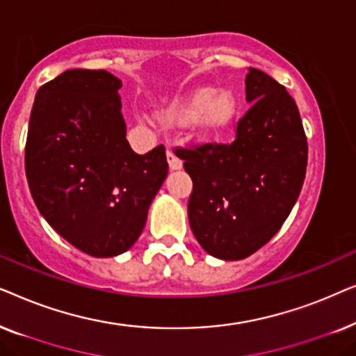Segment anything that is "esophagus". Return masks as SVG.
<instances>
[{
  "mask_svg": "<svg viewBox=\"0 0 356 356\" xmlns=\"http://www.w3.org/2000/svg\"><path fill=\"white\" fill-rule=\"evenodd\" d=\"M167 160H168L170 170H179V168L183 167L181 159H179L178 155L173 152V150H167Z\"/></svg>",
  "mask_w": 356,
  "mask_h": 356,
  "instance_id": "esophagus-1",
  "label": "esophagus"
}]
</instances>
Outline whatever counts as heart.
<instances>
[{
    "label": "heart",
    "mask_w": 356,
    "mask_h": 356,
    "mask_svg": "<svg viewBox=\"0 0 356 356\" xmlns=\"http://www.w3.org/2000/svg\"><path fill=\"white\" fill-rule=\"evenodd\" d=\"M238 115V99L230 90L213 92L209 87L194 90L186 100L175 106L168 118L177 123H186L194 116L199 133L220 136L233 124Z\"/></svg>",
    "instance_id": "obj_1"
}]
</instances>
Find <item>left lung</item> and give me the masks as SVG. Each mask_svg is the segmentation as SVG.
Returning a JSON list of instances; mask_svg holds the SVG:
<instances>
[{"label":"left lung","mask_w":356,"mask_h":356,"mask_svg":"<svg viewBox=\"0 0 356 356\" xmlns=\"http://www.w3.org/2000/svg\"><path fill=\"white\" fill-rule=\"evenodd\" d=\"M250 110L232 144L178 149L193 179L189 225L204 250L240 261L266 245L289 217L308 163L298 106L266 72L246 74Z\"/></svg>","instance_id":"1"}]
</instances>
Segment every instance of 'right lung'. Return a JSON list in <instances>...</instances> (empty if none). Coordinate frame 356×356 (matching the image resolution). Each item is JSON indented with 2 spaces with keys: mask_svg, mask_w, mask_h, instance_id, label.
Instances as JSON below:
<instances>
[{
  "mask_svg": "<svg viewBox=\"0 0 356 356\" xmlns=\"http://www.w3.org/2000/svg\"><path fill=\"white\" fill-rule=\"evenodd\" d=\"M104 70H70L38 89L26 175L33 202L67 243L94 257L128 251L168 173L163 145L139 155L126 140L118 90Z\"/></svg>",
  "mask_w": 356,
  "mask_h": 356,
  "instance_id": "right-lung-1",
  "label": "right lung"
}]
</instances>
